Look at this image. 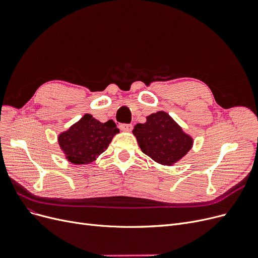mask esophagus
<instances>
[{"label":"esophagus","instance_id":"obj_1","mask_svg":"<svg viewBox=\"0 0 258 258\" xmlns=\"http://www.w3.org/2000/svg\"><path fill=\"white\" fill-rule=\"evenodd\" d=\"M119 127L123 132H131L133 130V125L132 124H120Z\"/></svg>","mask_w":258,"mask_h":258}]
</instances>
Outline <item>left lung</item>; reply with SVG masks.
<instances>
[{
	"mask_svg": "<svg viewBox=\"0 0 258 258\" xmlns=\"http://www.w3.org/2000/svg\"><path fill=\"white\" fill-rule=\"evenodd\" d=\"M141 151L155 162L172 166L193 148L194 139L163 110L151 114L133 130Z\"/></svg>",
	"mask_w": 258,
	"mask_h": 258,
	"instance_id": "left-lung-1",
	"label": "left lung"
}]
</instances>
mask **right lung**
Wrapping results in <instances>:
<instances>
[{
  "label": "right lung",
  "instance_id": "1",
  "mask_svg": "<svg viewBox=\"0 0 258 258\" xmlns=\"http://www.w3.org/2000/svg\"><path fill=\"white\" fill-rule=\"evenodd\" d=\"M119 133L113 120L100 122L91 114L58 135V142L65 159L75 164H88L97 160L116 134Z\"/></svg>",
  "mask_w": 258,
  "mask_h": 258
}]
</instances>
